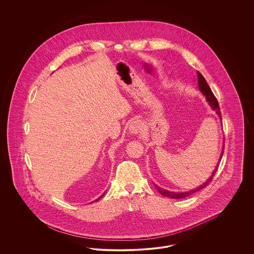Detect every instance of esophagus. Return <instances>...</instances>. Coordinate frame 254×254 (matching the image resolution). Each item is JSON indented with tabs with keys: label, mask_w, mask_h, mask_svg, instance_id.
I'll list each match as a JSON object with an SVG mask.
<instances>
[{
	"label": "esophagus",
	"mask_w": 254,
	"mask_h": 254,
	"mask_svg": "<svg viewBox=\"0 0 254 254\" xmlns=\"http://www.w3.org/2000/svg\"><path fill=\"white\" fill-rule=\"evenodd\" d=\"M142 129H143V125H142V122L139 121V120L133 121L129 126V131L134 135L141 132Z\"/></svg>",
	"instance_id": "1"
}]
</instances>
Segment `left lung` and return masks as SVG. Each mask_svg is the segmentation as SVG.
I'll return each instance as SVG.
<instances>
[{
	"label": "left lung",
	"mask_w": 254,
	"mask_h": 254,
	"mask_svg": "<svg viewBox=\"0 0 254 254\" xmlns=\"http://www.w3.org/2000/svg\"><path fill=\"white\" fill-rule=\"evenodd\" d=\"M197 75H198V85H199V88H200V90H201V91H202V93L205 95V98H206V100H207V102H208V104L210 105V107H211L212 109H214V110H216V111H217L218 115H219V116H220V118H221L220 107H219V104H218V101L217 99H216V97L214 96V94H213V92L211 91V89H210L209 85H207V83H206V81H205L204 76H203L201 73L199 72V71L197 72ZM221 119H222V118H221ZM224 148H225V145H223V150H222L221 157H220L219 162L221 161V159L223 157ZM217 169L218 166L215 168V169H214V171L212 172V174H211V176L209 177V179H207V181L205 182V184H203L201 187H199V188L195 189L193 190H190V191H187V192H172V191H169V190H166L160 189V188H158L157 186H155V187L157 188L159 192L162 194L163 196H166V197H169V198H172V199H182V198H186V197H188V196H190V195H191V194L195 193V192H197V191L201 190L202 189H204V188H205L206 186H208V185H209V183L212 181V179H213V177H214V175H215V173H216Z\"/></svg>",
	"instance_id": "8db88e82"
}]
</instances>
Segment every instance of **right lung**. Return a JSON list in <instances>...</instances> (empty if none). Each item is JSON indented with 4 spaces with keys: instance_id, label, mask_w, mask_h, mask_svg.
<instances>
[{
    "instance_id": "1",
    "label": "right lung",
    "mask_w": 254,
    "mask_h": 254,
    "mask_svg": "<svg viewBox=\"0 0 254 254\" xmlns=\"http://www.w3.org/2000/svg\"><path fill=\"white\" fill-rule=\"evenodd\" d=\"M104 194H105V193H104ZM104 194H103V195H104ZM103 195H102V196H100V197H99V198H98V199H97L96 202H97V201H98V200H100V199H101V198H102V197H103Z\"/></svg>"
}]
</instances>
